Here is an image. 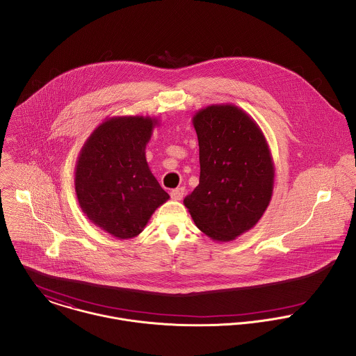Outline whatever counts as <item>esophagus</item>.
<instances>
[{
  "instance_id": "34e87169",
  "label": "esophagus",
  "mask_w": 356,
  "mask_h": 356,
  "mask_svg": "<svg viewBox=\"0 0 356 356\" xmlns=\"http://www.w3.org/2000/svg\"><path fill=\"white\" fill-rule=\"evenodd\" d=\"M171 199L175 200V202H179L184 199V195H185V189L184 188H177L174 191H171Z\"/></svg>"
}]
</instances>
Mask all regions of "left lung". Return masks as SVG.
<instances>
[{
	"label": "left lung",
	"mask_w": 356,
	"mask_h": 356,
	"mask_svg": "<svg viewBox=\"0 0 356 356\" xmlns=\"http://www.w3.org/2000/svg\"><path fill=\"white\" fill-rule=\"evenodd\" d=\"M200 182L185 197L196 226L227 243L251 230L267 209L274 186L268 144L254 119L233 104H212L193 116Z\"/></svg>",
	"instance_id": "obj_1"
}]
</instances>
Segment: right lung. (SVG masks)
Here are the masks:
<instances>
[{
	"label": "right lung",
	"instance_id": "add662e5",
	"mask_svg": "<svg viewBox=\"0 0 356 356\" xmlns=\"http://www.w3.org/2000/svg\"><path fill=\"white\" fill-rule=\"evenodd\" d=\"M159 120L112 116L83 144L75 165V193L82 212L105 233L137 237L170 196L148 165L145 148Z\"/></svg>",
	"mask_w": 356,
	"mask_h": 356
}]
</instances>
